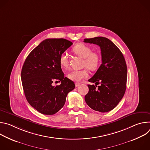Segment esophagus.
I'll use <instances>...</instances> for the list:
<instances>
[{
  "label": "esophagus",
  "mask_w": 150,
  "mask_h": 150,
  "mask_svg": "<svg viewBox=\"0 0 150 150\" xmlns=\"http://www.w3.org/2000/svg\"><path fill=\"white\" fill-rule=\"evenodd\" d=\"M80 84H81V83H80L79 82H75V86H76V87H78Z\"/></svg>",
  "instance_id": "1"
}]
</instances>
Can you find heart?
Listing matches in <instances>:
<instances>
[{
	"mask_svg": "<svg viewBox=\"0 0 150 150\" xmlns=\"http://www.w3.org/2000/svg\"><path fill=\"white\" fill-rule=\"evenodd\" d=\"M72 52L83 58V67H86L91 71L96 70L100 66L101 62V56L99 53L93 52V49L88 46L82 43L76 45L72 49ZM59 64L62 68L67 69L69 67V60L66 53H62L59 59ZM88 76V71L87 69L82 70H74L70 72L68 77L73 81H79Z\"/></svg>",
	"mask_w": 150,
	"mask_h": 150,
	"instance_id": "obj_1",
	"label": "heart"
}]
</instances>
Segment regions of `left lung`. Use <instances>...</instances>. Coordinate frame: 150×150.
Returning a JSON list of instances; mask_svg holds the SVG:
<instances>
[{"label": "left lung", "instance_id": "obj_1", "mask_svg": "<svg viewBox=\"0 0 150 150\" xmlns=\"http://www.w3.org/2000/svg\"><path fill=\"white\" fill-rule=\"evenodd\" d=\"M83 42L100 46L102 63L88 81L85 100L92 109L104 113L113 110L123 98L126 88L127 67L123 54L109 39L103 37L85 38ZM100 83V86L97 85Z\"/></svg>", "mask_w": 150, "mask_h": 150}]
</instances>
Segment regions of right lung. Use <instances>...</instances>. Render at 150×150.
I'll use <instances>...</instances> for the list:
<instances>
[{
	"label": "right lung",
	"mask_w": 150,
	"mask_h": 150,
	"mask_svg": "<svg viewBox=\"0 0 150 150\" xmlns=\"http://www.w3.org/2000/svg\"><path fill=\"white\" fill-rule=\"evenodd\" d=\"M72 42L64 38L42 41L26 58L21 71L24 92L29 104L38 112L47 115L56 113L64 105L68 94L75 83L64 76L59 64L60 55ZM61 81L53 86L52 82Z\"/></svg>",
	"instance_id": "1"
}]
</instances>
